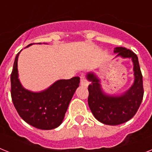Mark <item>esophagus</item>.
<instances>
[{"label":"esophagus","mask_w":152,"mask_h":152,"mask_svg":"<svg viewBox=\"0 0 152 152\" xmlns=\"http://www.w3.org/2000/svg\"><path fill=\"white\" fill-rule=\"evenodd\" d=\"M80 78H81V82H80V84H81V85H82V86H85V87H87L88 85V81L86 80V78H85V75L82 74V75H81V76H80Z\"/></svg>","instance_id":"esophagus-1"}]
</instances>
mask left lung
Masks as SVG:
<instances>
[{"label":"left lung","mask_w":152,"mask_h":152,"mask_svg":"<svg viewBox=\"0 0 152 152\" xmlns=\"http://www.w3.org/2000/svg\"><path fill=\"white\" fill-rule=\"evenodd\" d=\"M116 57L131 58L134 64V81L127 91L119 96H110L104 93L100 80L92 72L86 77L91 84L88 85V102L91 113L99 122L107 125H119L132 118L140 107L144 96L143 79L138 58L134 53L124 47H116Z\"/></svg>","instance_id":"8db88e82"}]
</instances>
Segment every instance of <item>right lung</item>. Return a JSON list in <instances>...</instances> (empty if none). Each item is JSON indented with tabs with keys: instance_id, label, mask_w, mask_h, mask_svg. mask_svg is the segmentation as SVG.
<instances>
[{
	"instance_id": "right-lung-1",
	"label": "right lung",
	"mask_w": 152,
	"mask_h": 152,
	"mask_svg": "<svg viewBox=\"0 0 152 152\" xmlns=\"http://www.w3.org/2000/svg\"><path fill=\"white\" fill-rule=\"evenodd\" d=\"M20 52L16 56L11 75V94L14 106L19 116L31 126L40 130L56 128L63 122L69 103L79 86L80 77L58 80L39 92L28 91L18 79V58Z\"/></svg>"
}]
</instances>
